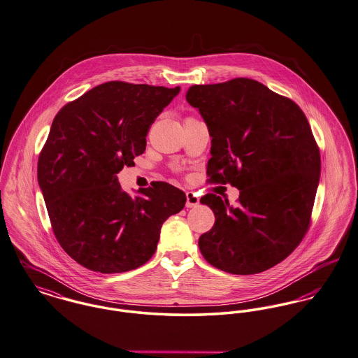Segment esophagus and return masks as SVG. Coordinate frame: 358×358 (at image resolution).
I'll use <instances>...</instances> for the list:
<instances>
[{"label":"esophagus","instance_id":"34e87169","mask_svg":"<svg viewBox=\"0 0 358 358\" xmlns=\"http://www.w3.org/2000/svg\"><path fill=\"white\" fill-rule=\"evenodd\" d=\"M200 204V199L196 193L193 192H187V207L188 208H193V207H197Z\"/></svg>","mask_w":358,"mask_h":358}]
</instances>
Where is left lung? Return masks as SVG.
<instances>
[{"mask_svg":"<svg viewBox=\"0 0 358 358\" xmlns=\"http://www.w3.org/2000/svg\"><path fill=\"white\" fill-rule=\"evenodd\" d=\"M187 101L199 109L210 138V184L239 189L235 207L207 193L200 199L215 224L199 239L212 266L261 273L285 259L311 223L320 154L300 106L250 78L193 85Z\"/></svg>","mask_w":358,"mask_h":358,"instance_id":"left-lung-1","label":"left lung"}]
</instances>
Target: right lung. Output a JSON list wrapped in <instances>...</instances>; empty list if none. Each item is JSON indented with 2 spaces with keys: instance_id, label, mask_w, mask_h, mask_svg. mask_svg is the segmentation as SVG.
Segmentation results:
<instances>
[{
  "instance_id": "obj_1",
  "label": "right lung",
  "mask_w": 358,
  "mask_h": 358,
  "mask_svg": "<svg viewBox=\"0 0 358 358\" xmlns=\"http://www.w3.org/2000/svg\"><path fill=\"white\" fill-rule=\"evenodd\" d=\"M180 87L110 81L57 113L38 161L55 238L86 269L122 273L146 264L185 193L168 182L129 196L117 173L146 150L150 126Z\"/></svg>"
}]
</instances>
